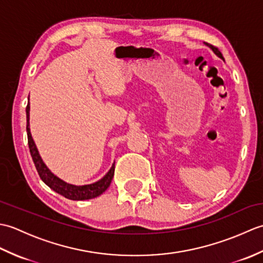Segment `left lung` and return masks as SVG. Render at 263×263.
Segmentation results:
<instances>
[{
	"mask_svg": "<svg viewBox=\"0 0 263 263\" xmlns=\"http://www.w3.org/2000/svg\"><path fill=\"white\" fill-rule=\"evenodd\" d=\"M205 45L208 46V47H210L211 49H212V52H214L218 58H220V59H222L224 60V58H222V54L219 52V49H218L217 47H215V46H212V45H210V44H208V43H205Z\"/></svg>",
	"mask_w": 263,
	"mask_h": 263,
	"instance_id": "1",
	"label": "left lung"
}]
</instances>
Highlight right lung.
Wrapping results in <instances>:
<instances>
[{"label":"right lung","instance_id":"right-lung-1","mask_svg":"<svg viewBox=\"0 0 263 263\" xmlns=\"http://www.w3.org/2000/svg\"><path fill=\"white\" fill-rule=\"evenodd\" d=\"M29 110L30 105L28 104L26 107V114H27V136H28V146H29L30 155L33 160V164L36 166V170L38 172L39 176H41L42 181L46 184L47 186L54 190L55 192L63 195L66 199L70 200H89L99 197L103 194L106 190L108 189L109 184L113 180L114 171H115V163L111 165L110 170L107 172L103 178L99 181L95 182L92 184H87V185H73V184H69L61 180L57 175L47 168V166L44 163L41 155L38 153V149L36 147L35 142L30 133L29 127Z\"/></svg>","mask_w":263,"mask_h":263}]
</instances>
